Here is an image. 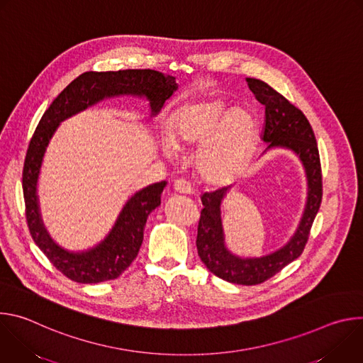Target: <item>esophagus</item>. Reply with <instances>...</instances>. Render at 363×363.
<instances>
[{
    "instance_id": "esophagus-1",
    "label": "esophagus",
    "mask_w": 363,
    "mask_h": 363,
    "mask_svg": "<svg viewBox=\"0 0 363 363\" xmlns=\"http://www.w3.org/2000/svg\"><path fill=\"white\" fill-rule=\"evenodd\" d=\"M174 191H175V192H178V194L188 195V194H191V192H192V188H191V185H189L186 181H184V179H178V181H175V182H174Z\"/></svg>"
}]
</instances>
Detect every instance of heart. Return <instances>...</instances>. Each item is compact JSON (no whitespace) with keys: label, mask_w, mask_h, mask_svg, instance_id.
Returning <instances> with one entry per match:
<instances>
[{"label":"heart","mask_w":363,"mask_h":363,"mask_svg":"<svg viewBox=\"0 0 363 363\" xmlns=\"http://www.w3.org/2000/svg\"><path fill=\"white\" fill-rule=\"evenodd\" d=\"M257 138L254 116L224 101L206 99L178 108L167 133L168 147L181 152L199 147L195 167L208 184L221 185L238 175Z\"/></svg>","instance_id":"obj_1"}]
</instances>
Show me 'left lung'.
<instances>
[{
  "label": "left lung",
  "instance_id": "left-lung-1",
  "mask_svg": "<svg viewBox=\"0 0 363 363\" xmlns=\"http://www.w3.org/2000/svg\"><path fill=\"white\" fill-rule=\"evenodd\" d=\"M247 84L255 99L266 106L262 139L272 147L293 150L303 164L307 178V201L300 224L286 245L263 257L241 258L225 247L221 223V201L230 186H223L201 196V211L196 234V248L201 262L217 277L242 286L260 284L277 274L303 252L310 228L322 202V168L318 142L307 118L300 109L267 83L247 77ZM263 152V153H264Z\"/></svg>",
  "mask_w": 363,
  "mask_h": 363
}]
</instances>
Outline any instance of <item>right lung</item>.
I'll list each match as a JSON object with an SVG mask.
<instances>
[{"instance_id":"add662e5","label":"right lung","mask_w":363,"mask_h":363,"mask_svg":"<svg viewBox=\"0 0 363 363\" xmlns=\"http://www.w3.org/2000/svg\"><path fill=\"white\" fill-rule=\"evenodd\" d=\"M177 89L175 77L150 69L86 72L53 100L40 119L23 168L26 218L34 242L50 263L67 279L83 284L118 279L136 258L143 241L147 216L161 205V194L167 182L152 184L132 195L123 205L113 228L96 247L82 252L65 250L48 235L41 220L37 196L40 168L50 139L63 121L108 97L123 94L146 97L150 116H157Z\"/></svg>"}]
</instances>
